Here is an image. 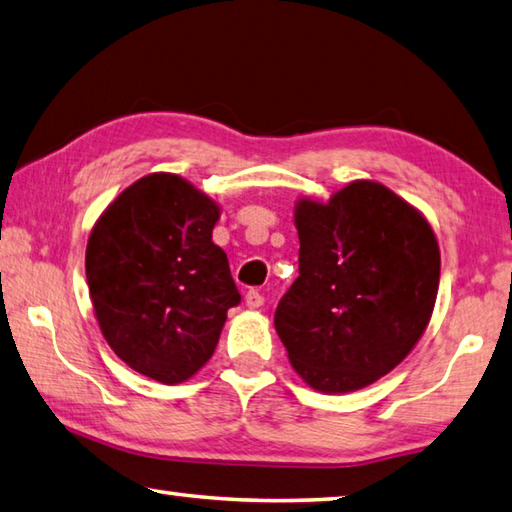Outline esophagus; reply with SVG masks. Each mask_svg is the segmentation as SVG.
I'll list each match as a JSON object with an SVG mask.
<instances>
[{
    "instance_id": "obj_1",
    "label": "esophagus",
    "mask_w": 512,
    "mask_h": 512,
    "mask_svg": "<svg viewBox=\"0 0 512 512\" xmlns=\"http://www.w3.org/2000/svg\"><path fill=\"white\" fill-rule=\"evenodd\" d=\"M244 302H246L248 309H259V306L264 304V295L259 293V291H255V288H250V291L244 297Z\"/></svg>"
}]
</instances>
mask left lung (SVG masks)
Listing matches in <instances>:
<instances>
[{
	"label": "left lung",
	"instance_id": "obj_1",
	"mask_svg": "<svg viewBox=\"0 0 512 512\" xmlns=\"http://www.w3.org/2000/svg\"><path fill=\"white\" fill-rule=\"evenodd\" d=\"M300 277L275 329L309 387L345 394L376 383L421 340L441 253L427 219L383 183L353 181L327 203H295Z\"/></svg>",
	"mask_w": 512,
	"mask_h": 512
}]
</instances>
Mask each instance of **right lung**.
<instances>
[{"mask_svg":"<svg viewBox=\"0 0 512 512\" xmlns=\"http://www.w3.org/2000/svg\"><path fill=\"white\" fill-rule=\"evenodd\" d=\"M221 210L170 172L109 203L89 235L87 284L102 336L138 374L165 385L206 365L241 295L212 228Z\"/></svg>","mask_w":512,"mask_h":512,"instance_id":"1","label":"right lung"}]
</instances>
